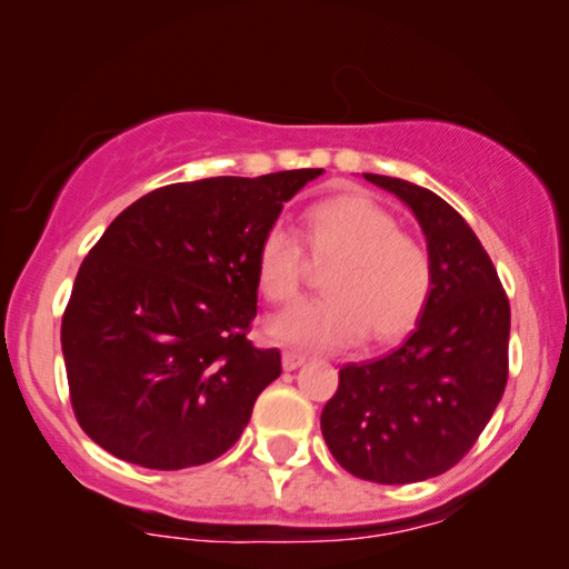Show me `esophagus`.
<instances>
[{"label": "esophagus", "instance_id": "esophagus-1", "mask_svg": "<svg viewBox=\"0 0 569 569\" xmlns=\"http://www.w3.org/2000/svg\"><path fill=\"white\" fill-rule=\"evenodd\" d=\"M302 362H306V355H298V352H284L282 355V368L284 370H298Z\"/></svg>", "mask_w": 569, "mask_h": 569}]
</instances>
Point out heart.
Returning <instances> with one entry per match:
<instances>
[{"instance_id":"obj_1","label":"heart","mask_w":569,"mask_h":569,"mask_svg":"<svg viewBox=\"0 0 569 569\" xmlns=\"http://www.w3.org/2000/svg\"><path fill=\"white\" fill-rule=\"evenodd\" d=\"M302 238L313 256H337L323 274L329 295L269 318L271 339L290 347H349L368 333L376 345H388L415 329L432 295V259L383 204L357 191L333 193L306 209ZM300 243L274 224L256 251V284L269 302L287 306L300 295Z\"/></svg>"}]
</instances>
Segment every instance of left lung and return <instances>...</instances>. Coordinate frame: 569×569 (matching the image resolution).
Masks as SVG:
<instances>
[{
	"label": "left lung",
	"instance_id": "8db88e82",
	"mask_svg": "<svg viewBox=\"0 0 569 569\" xmlns=\"http://www.w3.org/2000/svg\"><path fill=\"white\" fill-rule=\"evenodd\" d=\"M362 176L417 217L435 284L399 349L339 370L321 432L355 477L411 485L461 461L492 419L508 383L510 302L485 246L446 199L401 178Z\"/></svg>",
	"mask_w": 569,
	"mask_h": 569
}]
</instances>
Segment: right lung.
I'll return each instance as SVG.
<instances>
[{
	"label": "right lung",
	"instance_id": "obj_1",
	"mask_svg": "<svg viewBox=\"0 0 569 569\" xmlns=\"http://www.w3.org/2000/svg\"><path fill=\"white\" fill-rule=\"evenodd\" d=\"M323 168L162 186L108 224L61 321L77 422L144 469L209 463L236 446L282 372L256 349V251Z\"/></svg>",
	"mask_w": 569,
	"mask_h": 569
}]
</instances>
